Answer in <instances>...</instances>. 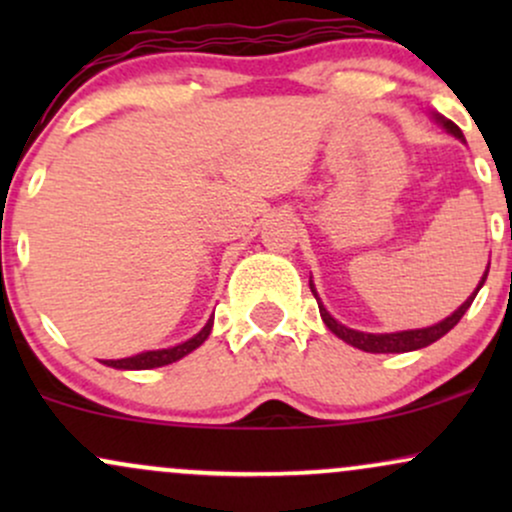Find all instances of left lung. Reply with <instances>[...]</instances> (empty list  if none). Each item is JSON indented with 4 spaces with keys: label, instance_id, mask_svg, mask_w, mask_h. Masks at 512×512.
<instances>
[{
    "label": "left lung",
    "instance_id": "left-lung-1",
    "mask_svg": "<svg viewBox=\"0 0 512 512\" xmlns=\"http://www.w3.org/2000/svg\"><path fill=\"white\" fill-rule=\"evenodd\" d=\"M433 117H436V122H440V125L448 129L452 137L464 139L462 137V129L457 127L455 122L445 120L443 115H433ZM486 276H489V267H486V272H484V276H481L479 286H477V289H474L472 296H469L467 301H464L460 308L455 310V313L445 317V320H440V322H436V325H431V327H421V330H404V332H390V334H370V332H358V330H351V327H344L342 322L334 320V317L327 313L325 305L320 303V298H317V291H315L313 281H310V291H313V296H315V301H317V308H320V315H322V320H325V325L330 327L332 334H337L339 339H344L346 344L356 346V349H361V351H368V354H404V351L424 349V346L438 342V339L443 337V334H448L452 327H455L457 322L462 320V315L467 313L469 305H472L474 298H477L479 289H481V286H484Z\"/></svg>",
    "mask_w": 512,
    "mask_h": 512
}]
</instances>
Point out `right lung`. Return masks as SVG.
Returning <instances> with one entry per match:
<instances>
[{
	"instance_id": "add662e5",
	"label": "right lung",
	"mask_w": 512,
	"mask_h": 512,
	"mask_svg": "<svg viewBox=\"0 0 512 512\" xmlns=\"http://www.w3.org/2000/svg\"><path fill=\"white\" fill-rule=\"evenodd\" d=\"M211 325H214V317H209L207 325L199 330L195 337L187 339V342H182L178 346H170V349H158V351H142V354L137 356H129V358H117V361H103L105 366L110 368H120V370H149V368H161V366H168V363H175L180 361L182 356H187L190 351H195L197 346L204 344V339L209 337L211 332Z\"/></svg>"
}]
</instances>
